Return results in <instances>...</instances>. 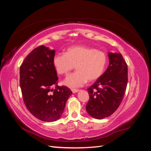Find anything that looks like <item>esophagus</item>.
I'll use <instances>...</instances> for the list:
<instances>
[{"mask_svg": "<svg viewBox=\"0 0 151 151\" xmlns=\"http://www.w3.org/2000/svg\"><path fill=\"white\" fill-rule=\"evenodd\" d=\"M71 91H72V92L73 93H77V92L79 91L78 89H71Z\"/></svg>", "mask_w": 151, "mask_h": 151, "instance_id": "esophagus-1", "label": "esophagus"}]
</instances>
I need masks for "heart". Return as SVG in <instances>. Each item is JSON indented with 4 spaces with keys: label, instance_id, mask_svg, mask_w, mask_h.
<instances>
[{
    "label": "heart",
    "instance_id": "1",
    "mask_svg": "<svg viewBox=\"0 0 151 151\" xmlns=\"http://www.w3.org/2000/svg\"><path fill=\"white\" fill-rule=\"evenodd\" d=\"M53 65L59 75H67L75 65L76 71L64 80L63 84L70 88L82 87L95 81L103 74L108 63L104 52L93 47L73 46L65 53H57L53 57Z\"/></svg>",
    "mask_w": 151,
    "mask_h": 151
}]
</instances>
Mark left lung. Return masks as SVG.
Masks as SVG:
<instances>
[{
    "label": "left lung",
    "instance_id": "obj_1",
    "mask_svg": "<svg viewBox=\"0 0 151 151\" xmlns=\"http://www.w3.org/2000/svg\"><path fill=\"white\" fill-rule=\"evenodd\" d=\"M109 65L88 91L86 111L92 117L102 119L110 116L119 106L128 82V67L119 52H108Z\"/></svg>",
    "mask_w": 151,
    "mask_h": 151
}]
</instances>
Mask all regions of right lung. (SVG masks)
<instances>
[{
	"label": "right lung",
	"mask_w": 151,
	"mask_h": 151,
	"mask_svg": "<svg viewBox=\"0 0 151 151\" xmlns=\"http://www.w3.org/2000/svg\"><path fill=\"white\" fill-rule=\"evenodd\" d=\"M54 55L55 50L41 45L28 54L20 67L19 82L24 104L35 117L45 122L59 119L72 94L66 86H57Z\"/></svg>",
	"instance_id": "right-lung-1"
}]
</instances>
